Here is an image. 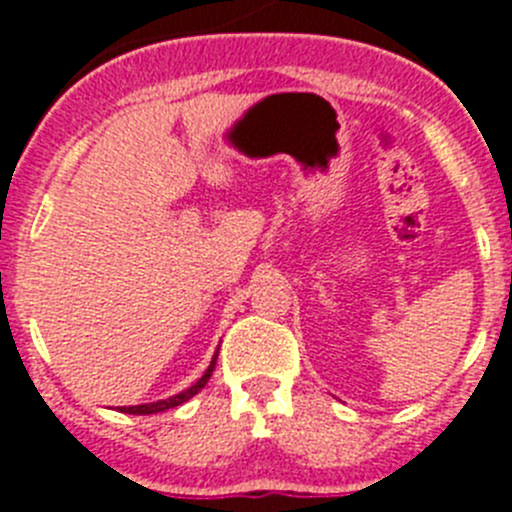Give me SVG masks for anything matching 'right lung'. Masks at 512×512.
<instances>
[{
	"mask_svg": "<svg viewBox=\"0 0 512 512\" xmlns=\"http://www.w3.org/2000/svg\"><path fill=\"white\" fill-rule=\"evenodd\" d=\"M215 361H217V354L212 356L210 366H207V372L202 374V377L197 379V382H194L192 387H189V390L179 392V395H174V397H166V400L151 402V405H133V408H122L120 413H130V415H153V413H164V410H169V408H176V405H182V402L192 400V397L197 395V392H200L202 387H205V384H207V379L212 377V372H215Z\"/></svg>",
	"mask_w": 512,
	"mask_h": 512,
	"instance_id": "right-lung-1",
	"label": "right lung"
}]
</instances>
